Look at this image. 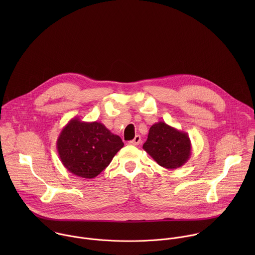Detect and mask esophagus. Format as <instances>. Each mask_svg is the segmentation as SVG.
Wrapping results in <instances>:
<instances>
[{
  "label": "esophagus",
  "mask_w": 255,
  "mask_h": 255,
  "mask_svg": "<svg viewBox=\"0 0 255 255\" xmlns=\"http://www.w3.org/2000/svg\"><path fill=\"white\" fill-rule=\"evenodd\" d=\"M140 142H141V137L139 135H136L134 137V139L129 142V144H131V145H138V144H140Z\"/></svg>",
  "instance_id": "obj_1"
}]
</instances>
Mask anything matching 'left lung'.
I'll return each instance as SVG.
<instances>
[{"instance_id": "left-lung-1", "label": "left lung", "mask_w": 255, "mask_h": 255, "mask_svg": "<svg viewBox=\"0 0 255 255\" xmlns=\"http://www.w3.org/2000/svg\"><path fill=\"white\" fill-rule=\"evenodd\" d=\"M143 149L160 166L174 169L183 166L189 160L192 144L187 132L160 121L150 127Z\"/></svg>"}]
</instances>
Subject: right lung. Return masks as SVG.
<instances>
[{
  "mask_svg": "<svg viewBox=\"0 0 255 255\" xmlns=\"http://www.w3.org/2000/svg\"><path fill=\"white\" fill-rule=\"evenodd\" d=\"M124 146L122 139L100 122L71 119L61 130L56 147L63 166L72 174L94 178Z\"/></svg>",
  "mask_w": 255,
  "mask_h": 255,
  "instance_id": "right-lung-1",
  "label": "right lung"
}]
</instances>
